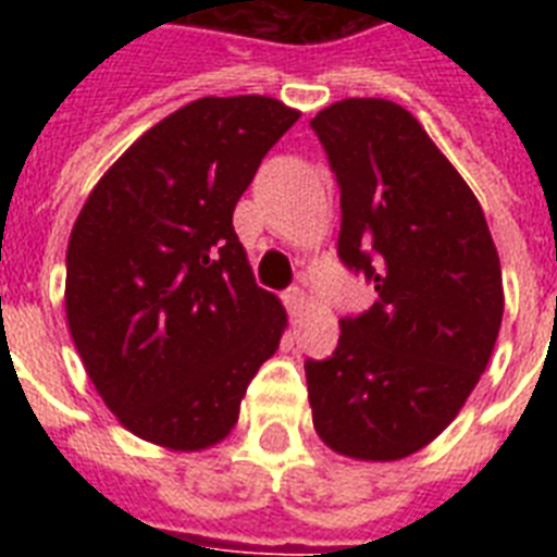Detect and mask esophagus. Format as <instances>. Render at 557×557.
I'll list each match as a JSON object with an SVG mask.
<instances>
[{"instance_id":"1","label":"esophagus","mask_w":557,"mask_h":557,"mask_svg":"<svg viewBox=\"0 0 557 557\" xmlns=\"http://www.w3.org/2000/svg\"><path fill=\"white\" fill-rule=\"evenodd\" d=\"M283 304H286V309H288V314H292V318H297V314L304 312V306H306V292L304 288H288L286 295H283Z\"/></svg>"}]
</instances>
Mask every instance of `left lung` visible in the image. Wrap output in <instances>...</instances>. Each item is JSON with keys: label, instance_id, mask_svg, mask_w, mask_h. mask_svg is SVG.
Returning <instances> with one entry per match:
<instances>
[{"label": "left lung", "instance_id": "obj_1", "mask_svg": "<svg viewBox=\"0 0 557 557\" xmlns=\"http://www.w3.org/2000/svg\"><path fill=\"white\" fill-rule=\"evenodd\" d=\"M309 124L341 187V262L379 292L341 318L326 361H306L314 431L344 457H410L454 422L492 358L500 257L466 178L407 109L347 98Z\"/></svg>", "mask_w": 557, "mask_h": 557}]
</instances>
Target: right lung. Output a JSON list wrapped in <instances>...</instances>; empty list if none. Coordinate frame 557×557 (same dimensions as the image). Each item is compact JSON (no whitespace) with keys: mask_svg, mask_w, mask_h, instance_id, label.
Segmentation results:
<instances>
[{"mask_svg":"<svg viewBox=\"0 0 557 557\" xmlns=\"http://www.w3.org/2000/svg\"><path fill=\"white\" fill-rule=\"evenodd\" d=\"M300 112L262 95L199 98L103 173L72 227L65 318L91 384L135 436L225 440L286 309L253 283L234 208Z\"/></svg>","mask_w":557,"mask_h":557,"instance_id":"add662e5","label":"right lung"}]
</instances>
